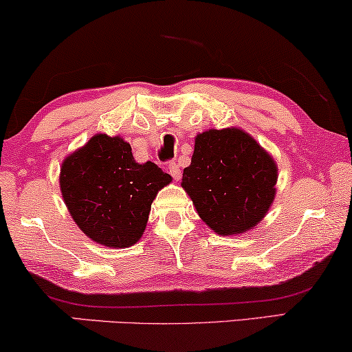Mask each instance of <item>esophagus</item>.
Wrapping results in <instances>:
<instances>
[{"mask_svg": "<svg viewBox=\"0 0 352 352\" xmlns=\"http://www.w3.org/2000/svg\"><path fill=\"white\" fill-rule=\"evenodd\" d=\"M168 171H169V175H171L173 177H175L176 181L179 179V177H181V169H179V166H177V164H176L175 162L168 164Z\"/></svg>", "mask_w": 352, "mask_h": 352, "instance_id": "1", "label": "esophagus"}]
</instances>
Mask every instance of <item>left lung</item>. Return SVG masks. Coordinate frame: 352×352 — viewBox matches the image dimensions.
Masks as SVG:
<instances>
[{
    "label": "left lung",
    "instance_id": "8db88e82",
    "mask_svg": "<svg viewBox=\"0 0 352 352\" xmlns=\"http://www.w3.org/2000/svg\"><path fill=\"white\" fill-rule=\"evenodd\" d=\"M277 164L250 133L238 127L197 133L183 189L202 222L217 235L250 232L276 197Z\"/></svg>",
    "mask_w": 352,
    "mask_h": 352
}]
</instances>
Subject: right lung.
Returning <instances> with one entry per match:
<instances>
[{
	"label": "right lung",
	"instance_id": "obj_1",
	"mask_svg": "<svg viewBox=\"0 0 352 352\" xmlns=\"http://www.w3.org/2000/svg\"><path fill=\"white\" fill-rule=\"evenodd\" d=\"M173 177L155 163H137L120 135L96 133L63 160L60 190L72 219L106 248L140 240L158 190Z\"/></svg>",
	"mask_w": 352,
	"mask_h": 352
}]
</instances>
